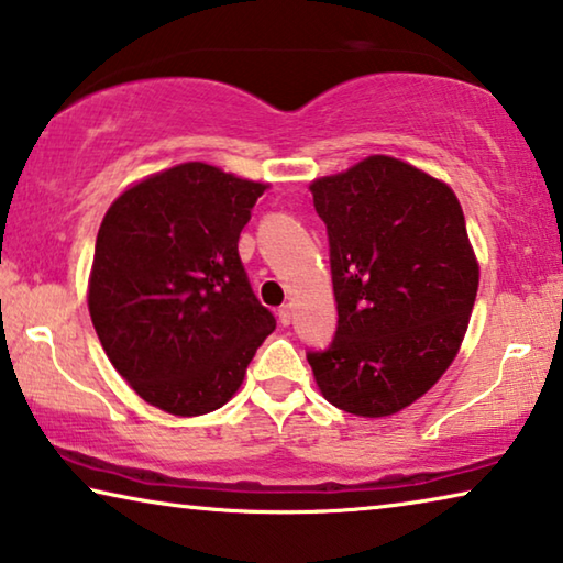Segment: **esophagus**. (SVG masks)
<instances>
[{"label": "esophagus", "mask_w": 563, "mask_h": 563, "mask_svg": "<svg viewBox=\"0 0 563 563\" xmlns=\"http://www.w3.org/2000/svg\"><path fill=\"white\" fill-rule=\"evenodd\" d=\"M276 314H279V324H282V327H289V324H291L294 311H291L289 305H284L279 311H276Z\"/></svg>", "instance_id": "34e87169"}]
</instances>
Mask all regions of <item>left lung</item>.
<instances>
[{"instance_id":"8db88e82","label":"left lung","mask_w":563,"mask_h":563,"mask_svg":"<svg viewBox=\"0 0 563 563\" xmlns=\"http://www.w3.org/2000/svg\"><path fill=\"white\" fill-rule=\"evenodd\" d=\"M330 236L336 334L309 352L327 402L360 418L412 405L451 367L478 291V258L445 180L367 155L309 184Z\"/></svg>"}]
</instances>
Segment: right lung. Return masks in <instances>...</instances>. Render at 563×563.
<instances>
[{"label":"right lung","instance_id":"obj_1","mask_svg":"<svg viewBox=\"0 0 563 563\" xmlns=\"http://www.w3.org/2000/svg\"><path fill=\"white\" fill-rule=\"evenodd\" d=\"M266 188L191 161L110 203L88 309L112 367L153 408L178 418L219 410L274 332L239 258V233Z\"/></svg>","mask_w":563,"mask_h":563}]
</instances>
